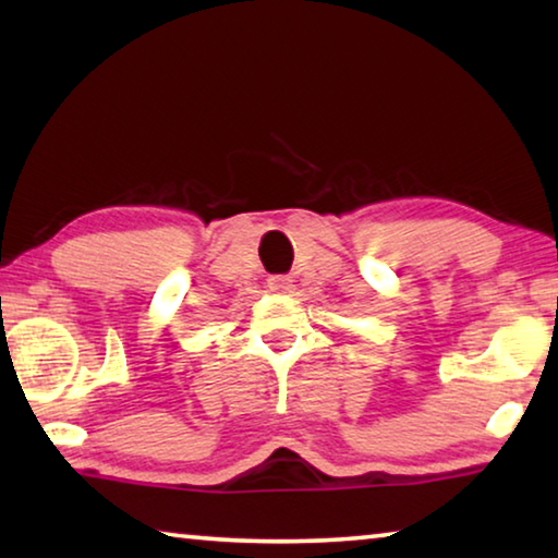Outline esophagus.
Instances as JSON below:
<instances>
[{
	"label": "esophagus",
	"instance_id": "esophagus-1",
	"mask_svg": "<svg viewBox=\"0 0 558 558\" xmlns=\"http://www.w3.org/2000/svg\"><path fill=\"white\" fill-rule=\"evenodd\" d=\"M268 288L272 292H288L292 288V278L290 276H270L268 278Z\"/></svg>",
	"mask_w": 558,
	"mask_h": 558
}]
</instances>
